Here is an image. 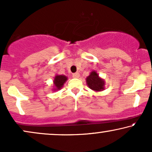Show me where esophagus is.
Wrapping results in <instances>:
<instances>
[{
  "mask_svg": "<svg viewBox=\"0 0 152 152\" xmlns=\"http://www.w3.org/2000/svg\"><path fill=\"white\" fill-rule=\"evenodd\" d=\"M72 77L74 78H79L80 77V73L79 72H75V73L72 74Z\"/></svg>",
  "mask_w": 152,
  "mask_h": 152,
  "instance_id": "obj_1",
  "label": "esophagus"
}]
</instances>
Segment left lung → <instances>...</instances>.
Returning <instances> with one entry per match:
<instances>
[{"mask_svg":"<svg viewBox=\"0 0 152 152\" xmlns=\"http://www.w3.org/2000/svg\"><path fill=\"white\" fill-rule=\"evenodd\" d=\"M86 80L88 86L92 90L97 92L104 90V80L99 77L98 74L94 70L87 77Z\"/></svg>","mask_w":152,"mask_h":152,"instance_id":"1","label":"left lung"}]
</instances>
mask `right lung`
Returning a JSON list of instances; mask_svg holds the SVG:
<instances>
[{
	"label": "right lung",
	"mask_w": 152,
	"mask_h": 152,
	"mask_svg": "<svg viewBox=\"0 0 152 152\" xmlns=\"http://www.w3.org/2000/svg\"><path fill=\"white\" fill-rule=\"evenodd\" d=\"M68 80V77L65 75H57L54 79V85H55V88L53 91H58L60 90L62 87H63L64 83H65Z\"/></svg>",
	"instance_id": "obj_1"
}]
</instances>
